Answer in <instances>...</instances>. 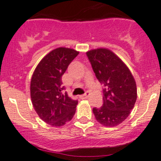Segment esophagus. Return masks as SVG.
Masks as SVG:
<instances>
[{
    "label": "esophagus",
    "mask_w": 161,
    "mask_h": 161,
    "mask_svg": "<svg viewBox=\"0 0 161 161\" xmlns=\"http://www.w3.org/2000/svg\"><path fill=\"white\" fill-rule=\"evenodd\" d=\"M89 95H90V93H89V92H86L85 94H82V95L80 96V97L81 99H86V98H87V97H89Z\"/></svg>",
    "instance_id": "esophagus-1"
}]
</instances>
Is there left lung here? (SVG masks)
I'll list each match as a JSON object with an SVG mask.
<instances>
[{
    "instance_id": "1",
    "label": "left lung",
    "mask_w": 161,
    "mask_h": 161,
    "mask_svg": "<svg viewBox=\"0 0 161 161\" xmlns=\"http://www.w3.org/2000/svg\"><path fill=\"white\" fill-rule=\"evenodd\" d=\"M98 81L103 86V104L93 108L96 120L105 126H116L129 116L137 99L136 82L127 66L108 49L86 53Z\"/></svg>"
}]
</instances>
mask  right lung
<instances>
[{
	"mask_svg": "<svg viewBox=\"0 0 161 161\" xmlns=\"http://www.w3.org/2000/svg\"><path fill=\"white\" fill-rule=\"evenodd\" d=\"M79 52L60 47L49 52L35 69L31 80V98L39 117L52 126H62L75 115L77 100L71 99L62 76Z\"/></svg>",
	"mask_w": 161,
	"mask_h": 161,
	"instance_id": "add662e5",
	"label": "right lung"
}]
</instances>
